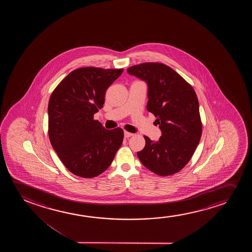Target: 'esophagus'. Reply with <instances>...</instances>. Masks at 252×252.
<instances>
[{
    "label": "esophagus",
    "mask_w": 252,
    "mask_h": 252,
    "mask_svg": "<svg viewBox=\"0 0 252 252\" xmlns=\"http://www.w3.org/2000/svg\"><path fill=\"white\" fill-rule=\"evenodd\" d=\"M132 135H133V133H131V132H129V131H124L125 138H130Z\"/></svg>",
    "instance_id": "1"
}]
</instances>
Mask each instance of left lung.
<instances>
[{"instance_id":"obj_1","label":"left lung","mask_w":252,"mask_h":252,"mask_svg":"<svg viewBox=\"0 0 252 252\" xmlns=\"http://www.w3.org/2000/svg\"><path fill=\"white\" fill-rule=\"evenodd\" d=\"M129 75L147 84V110L157 117L162 136L138 152L143 165L158 176L173 175L189 162L202 131L199 101L193 88L178 73L159 63L128 68Z\"/></svg>"}]
</instances>
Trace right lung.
<instances>
[{"mask_svg":"<svg viewBox=\"0 0 252 252\" xmlns=\"http://www.w3.org/2000/svg\"><path fill=\"white\" fill-rule=\"evenodd\" d=\"M123 69L84 67L59 83L48 104L49 138L63 165L76 176L92 178L111 165L122 145L121 128L107 130L94 120L103 107L107 88Z\"/></svg>","mask_w":252,"mask_h":252,"instance_id":"obj_1","label":"right lung"}]
</instances>
